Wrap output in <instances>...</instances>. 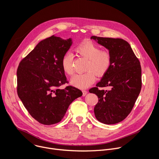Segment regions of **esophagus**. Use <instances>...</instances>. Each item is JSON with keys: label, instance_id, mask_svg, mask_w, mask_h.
Returning a JSON list of instances; mask_svg holds the SVG:
<instances>
[{"label": "esophagus", "instance_id": "34e87169", "mask_svg": "<svg viewBox=\"0 0 159 159\" xmlns=\"http://www.w3.org/2000/svg\"><path fill=\"white\" fill-rule=\"evenodd\" d=\"M82 93H83L82 96H85L87 95V90H82Z\"/></svg>", "mask_w": 159, "mask_h": 159}]
</instances>
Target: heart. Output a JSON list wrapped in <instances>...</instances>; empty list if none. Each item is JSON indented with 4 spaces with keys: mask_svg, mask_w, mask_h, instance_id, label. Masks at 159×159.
Returning <instances> with one entry per match:
<instances>
[{
    "mask_svg": "<svg viewBox=\"0 0 159 159\" xmlns=\"http://www.w3.org/2000/svg\"><path fill=\"white\" fill-rule=\"evenodd\" d=\"M75 52L76 53L87 60L88 61L85 67L87 71L82 74H77L71 79L74 86L84 89L91 85L96 80V75L102 77L108 72L112 61L111 53L106 50H101L98 45L93 42L87 41L77 46ZM73 55L68 53L63 55L61 61V66L64 73L68 75L74 74Z\"/></svg>",
    "mask_w": 159,
    "mask_h": 159,
    "instance_id": "b5f03b06",
    "label": "heart"
}]
</instances>
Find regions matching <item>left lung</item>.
Returning <instances> with one entry per match:
<instances>
[{
  "label": "left lung",
  "instance_id": "left-lung-1",
  "mask_svg": "<svg viewBox=\"0 0 159 159\" xmlns=\"http://www.w3.org/2000/svg\"><path fill=\"white\" fill-rule=\"evenodd\" d=\"M90 39L106 47L111 53L110 69L90 93L99 99L94 107L96 119L106 125H113L125 120L131 112L142 89V69L129 44L120 38L93 36ZM110 86L109 91L99 87Z\"/></svg>",
  "mask_w": 159,
  "mask_h": 159
}]
</instances>
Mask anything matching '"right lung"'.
<instances>
[{
	"mask_svg": "<svg viewBox=\"0 0 159 159\" xmlns=\"http://www.w3.org/2000/svg\"><path fill=\"white\" fill-rule=\"evenodd\" d=\"M72 44L52 36L41 41L20 61L17 70V93L30 115L39 123L60 122L70 104L82 96L79 89L69 85L61 66V58Z\"/></svg>",
	"mask_w": 159,
	"mask_h": 159,
	"instance_id": "add662e5",
	"label": "right lung"
}]
</instances>
